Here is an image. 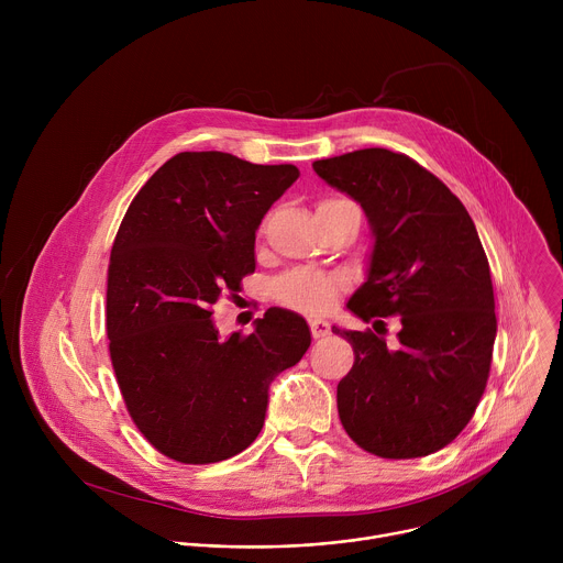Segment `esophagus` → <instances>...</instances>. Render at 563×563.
<instances>
[{"label": "esophagus", "instance_id": "34e87169", "mask_svg": "<svg viewBox=\"0 0 563 563\" xmlns=\"http://www.w3.org/2000/svg\"><path fill=\"white\" fill-rule=\"evenodd\" d=\"M309 330L313 339H325L330 334V323L323 318H311L309 320Z\"/></svg>", "mask_w": 563, "mask_h": 563}]
</instances>
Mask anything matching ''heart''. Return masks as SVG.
Wrapping results in <instances>:
<instances>
[{
    "label": "heart",
    "mask_w": 563,
    "mask_h": 563,
    "mask_svg": "<svg viewBox=\"0 0 563 563\" xmlns=\"http://www.w3.org/2000/svg\"><path fill=\"white\" fill-rule=\"evenodd\" d=\"M339 202H347V200H323L318 207H330ZM339 291H341V283L334 276L311 272V269H294L289 274H283L274 285V294L283 305L294 307L298 311H307V313L330 309Z\"/></svg>",
    "instance_id": "obj_1"
}]
</instances>
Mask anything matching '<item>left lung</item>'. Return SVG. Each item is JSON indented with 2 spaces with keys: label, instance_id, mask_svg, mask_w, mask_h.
<instances>
[{
  "label": "left lung",
  "instance_id": "obj_1",
  "mask_svg": "<svg viewBox=\"0 0 563 563\" xmlns=\"http://www.w3.org/2000/svg\"><path fill=\"white\" fill-rule=\"evenodd\" d=\"M313 172L363 207L374 235L367 280L347 309L365 323L400 316L396 347L372 330L332 328L354 347L336 389L341 423L376 456L432 454L467 426L490 374L495 291L476 227L404 153L361 148L316 159Z\"/></svg>",
  "mask_w": 563,
  "mask_h": 563
}]
</instances>
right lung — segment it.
Wrapping results in <instances>:
<instances>
[{
  "label": "right lung",
  "mask_w": 563,
  "mask_h": 563,
  "mask_svg": "<svg viewBox=\"0 0 563 563\" xmlns=\"http://www.w3.org/2000/svg\"><path fill=\"white\" fill-rule=\"evenodd\" d=\"M298 176L294 165L185 151L124 213L107 280L109 352L133 423L174 461L205 465L250 448L272 380L311 343L289 309H267L247 336L222 339L211 318L256 269V229Z\"/></svg>",
  "instance_id": "right-lung-1"
}]
</instances>
